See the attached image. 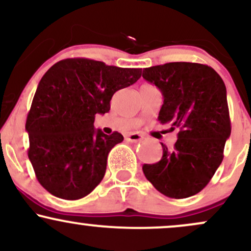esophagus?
<instances>
[{
    "label": "esophagus",
    "instance_id": "1",
    "mask_svg": "<svg viewBox=\"0 0 251 251\" xmlns=\"http://www.w3.org/2000/svg\"><path fill=\"white\" fill-rule=\"evenodd\" d=\"M143 135L139 134V133H129L126 135V139L128 140V142H139V140L143 139Z\"/></svg>",
    "mask_w": 251,
    "mask_h": 251
}]
</instances>
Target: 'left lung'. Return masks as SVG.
<instances>
[{
    "mask_svg": "<svg viewBox=\"0 0 251 251\" xmlns=\"http://www.w3.org/2000/svg\"><path fill=\"white\" fill-rule=\"evenodd\" d=\"M143 77L162 92L159 122L178 129L174 148L163 145V157L144 164L143 171L160 194L186 198L201 191L223 160L231 133L226 88L208 65L169 62L144 68Z\"/></svg>",
    "mask_w": 251,
    "mask_h": 251,
    "instance_id": "obj_1",
    "label": "left lung"
}]
</instances>
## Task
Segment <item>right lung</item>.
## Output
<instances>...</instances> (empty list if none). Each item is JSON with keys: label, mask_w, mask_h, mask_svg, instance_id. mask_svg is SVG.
<instances>
[{"label": "right lung", "mask_w": 251, "mask_h": 251, "mask_svg": "<svg viewBox=\"0 0 251 251\" xmlns=\"http://www.w3.org/2000/svg\"><path fill=\"white\" fill-rule=\"evenodd\" d=\"M142 68H120L83 57L56 62L40 80L28 112V157L50 194L75 201L102 180L107 155L123 134L94 128L96 114L111 108L112 97L133 85Z\"/></svg>", "instance_id": "obj_1"}]
</instances>
